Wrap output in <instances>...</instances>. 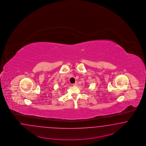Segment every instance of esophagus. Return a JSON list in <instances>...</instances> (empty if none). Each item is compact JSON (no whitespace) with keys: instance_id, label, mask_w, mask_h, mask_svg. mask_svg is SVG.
<instances>
[{"instance_id":"1","label":"esophagus","mask_w":146,"mask_h":146,"mask_svg":"<svg viewBox=\"0 0 146 146\" xmlns=\"http://www.w3.org/2000/svg\"><path fill=\"white\" fill-rule=\"evenodd\" d=\"M77 84V82H75V84H73V86H76Z\"/></svg>"}]
</instances>
